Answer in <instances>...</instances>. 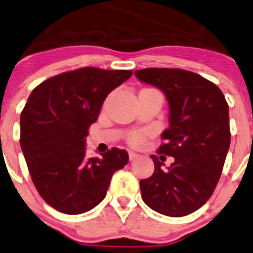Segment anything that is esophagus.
<instances>
[{"label":"esophagus","instance_id":"obj_1","mask_svg":"<svg viewBox=\"0 0 253 253\" xmlns=\"http://www.w3.org/2000/svg\"><path fill=\"white\" fill-rule=\"evenodd\" d=\"M128 155H129V160H130V161H132V160H134V159H136L137 156H139V155L136 154V153H134V152H129Z\"/></svg>","mask_w":253,"mask_h":253}]
</instances>
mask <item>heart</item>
Listing matches in <instances>:
<instances>
[{"instance_id":"b5f03b06","label":"heart","mask_w":253,"mask_h":253,"mask_svg":"<svg viewBox=\"0 0 253 253\" xmlns=\"http://www.w3.org/2000/svg\"><path fill=\"white\" fill-rule=\"evenodd\" d=\"M148 136V132L146 130H139V132H134L127 137V142L133 147H140Z\"/></svg>"}]
</instances>
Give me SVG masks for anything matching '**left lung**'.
Listing matches in <instances>:
<instances>
[{
    "instance_id": "left-lung-1",
    "label": "left lung",
    "mask_w": 253,
    "mask_h": 253,
    "mask_svg": "<svg viewBox=\"0 0 253 253\" xmlns=\"http://www.w3.org/2000/svg\"><path fill=\"white\" fill-rule=\"evenodd\" d=\"M134 73L168 99L170 125L162 133L158 154L174 158L164 169L165 156L150 155L155 169L140 181L142 200L162 215L187 216L211 197L219 181L231 140L228 103L218 86L187 70L150 68Z\"/></svg>"
}]
</instances>
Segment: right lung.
<instances>
[{"mask_svg":"<svg viewBox=\"0 0 253 253\" xmlns=\"http://www.w3.org/2000/svg\"><path fill=\"white\" fill-rule=\"evenodd\" d=\"M129 70L82 68L46 79L29 95L21 113L20 143L35 187L63 213L79 215L106 196L113 174L128 162L117 147L101 158L85 155V137L110 92Z\"/></svg>","mask_w":253,"mask_h":253,"instance_id":"right-lung-1","label":"right lung"}]
</instances>
